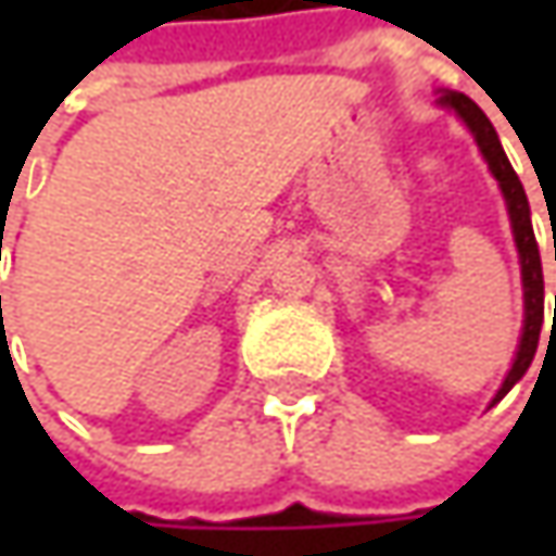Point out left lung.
<instances>
[{
  "instance_id": "left-lung-1",
  "label": "left lung",
  "mask_w": 556,
  "mask_h": 556,
  "mask_svg": "<svg viewBox=\"0 0 556 556\" xmlns=\"http://www.w3.org/2000/svg\"><path fill=\"white\" fill-rule=\"evenodd\" d=\"M439 104L452 108L473 132V139L480 144L482 157L489 163L492 176L498 179L504 191V201H507V213H510V225H514V238H517V250H520V266H523V296H526V325L523 337H520V350L514 358V368L504 377L502 390L495 395V402H502L507 390L520 380L526 368L532 365L535 350H539V337H542V325H545V278H542V256H539V244H535V231H532V219H529V201H526V191L514 166L504 154L502 141L495 136V126L489 123V117L482 114L480 108L460 92L445 89L439 96ZM556 256V247H554ZM554 325H556V296H554Z\"/></svg>"
}]
</instances>
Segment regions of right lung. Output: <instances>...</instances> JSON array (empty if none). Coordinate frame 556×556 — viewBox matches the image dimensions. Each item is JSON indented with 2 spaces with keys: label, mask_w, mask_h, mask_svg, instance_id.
<instances>
[{
  "label": "right lung",
  "mask_w": 556,
  "mask_h": 556,
  "mask_svg": "<svg viewBox=\"0 0 556 556\" xmlns=\"http://www.w3.org/2000/svg\"><path fill=\"white\" fill-rule=\"evenodd\" d=\"M0 315H2V296H0Z\"/></svg>",
  "instance_id": "right-lung-1"
}]
</instances>
